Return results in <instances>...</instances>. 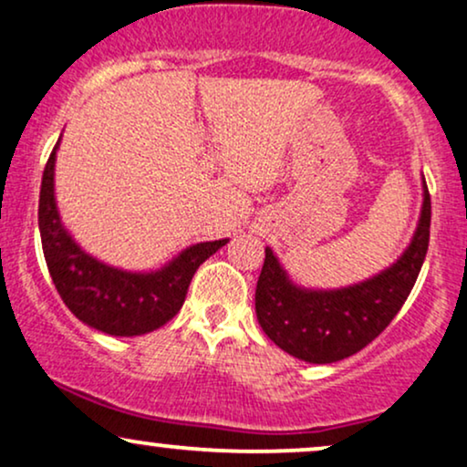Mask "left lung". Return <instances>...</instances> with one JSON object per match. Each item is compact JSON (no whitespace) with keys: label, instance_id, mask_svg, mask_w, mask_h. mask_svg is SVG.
<instances>
[{"label":"left lung","instance_id":"1","mask_svg":"<svg viewBox=\"0 0 467 467\" xmlns=\"http://www.w3.org/2000/svg\"><path fill=\"white\" fill-rule=\"evenodd\" d=\"M431 238V194L424 181V205L409 249L387 271L338 290H306L290 282L277 257L266 249L257 277L255 315L277 348L306 363H337L369 345L415 286Z\"/></svg>","mask_w":467,"mask_h":467}]
</instances>
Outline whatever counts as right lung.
<instances>
[{
    "instance_id": "add662e5",
    "label": "right lung",
    "mask_w": 467,
    "mask_h": 467,
    "mask_svg": "<svg viewBox=\"0 0 467 467\" xmlns=\"http://www.w3.org/2000/svg\"><path fill=\"white\" fill-rule=\"evenodd\" d=\"M58 141L43 170L38 229L47 271L60 299L82 323L111 337H140L157 330L181 310L196 268L229 240L192 244L155 273L107 266L85 254L60 223L54 199Z\"/></svg>"
}]
</instances>
